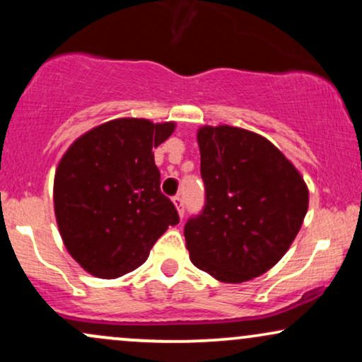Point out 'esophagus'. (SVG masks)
I'll return each instance as SVG.
<instances>
[{
	"instance_id": "34e87169",
	"label": "esophagus",
	"mask_w": 362,
	"mask_h": 362,
	"mask_svg": "<svg viewBox=\"0 0 362 362\" xmlns=\"http://www.w3.org/2000/svg\"><path fill=\"white\" fill-rule=\"evenodd\" d=\"M173 204L177 206L178 214H180V218H184V199H182L180 194H177L175 197H173Z\"/></svg>"
}]
</instances>
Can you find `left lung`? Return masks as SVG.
I'll list each match as a JSON object with an SVG mask.
<instances>
[{"label":"left lung","instance_id":"left-lung-1","mask_svg":"<svg viewBox=\"0 0 362 362\" xmlns=\"http://www.w3.org/2000/svg\"><path fill=\"white\" fill-rule=\"evenodd\" d=\"M206 202L185 223L190 260L223 282L259 277L282 259L308 211V187L271 141L247 129H199Z\"/></svg>","mask_w":362,"mask_h":362}]
</instances>
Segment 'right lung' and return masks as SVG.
<instances>
[{
    "label": "right lung",
    "mask_w": 362,
    "mask_h": 362,
    "mask_svg": "<svg viewBox=\"0 0 362 362\" xmlns=\"http://www.w3.org/2000/svg\"><path fill=\"white\" fill-rule=\"evenodd\" d=\"M173 122L115 119L69 146L54 177V211L68 252L91 276L115 279L146 262L168 226L180 221L160 190L153 148Z\"/></svg>",
    "instance_id": "1"
}]
</instances>
